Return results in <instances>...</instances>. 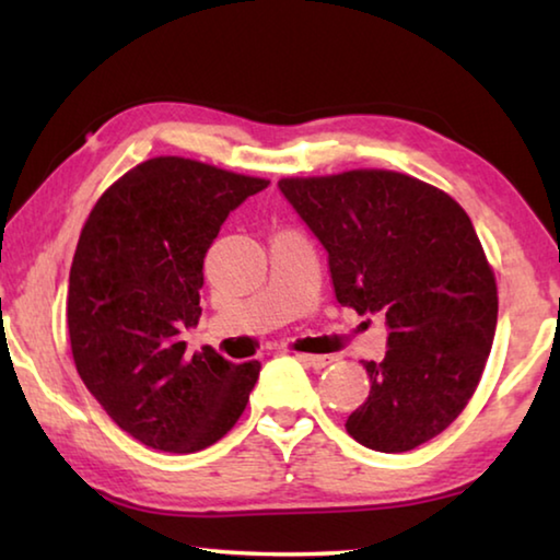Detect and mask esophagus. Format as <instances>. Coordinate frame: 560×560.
<instances>
[{
    "mask_svg": "<svg viewBox=\"0 0 560 560\" xmlns=\"http://www.w3.org/2000/svg\"><path fill=\"white\" fill-rule=\"evenodd\" d=\"M303 365L314 368V371H324V368H328L330 363H334V358L330 355H306V353H299L296 355Z\"/></svg>",
    "mask_w": 560,
    "mask_h": 560,
    "instance_id": "34e87169",
    "label": "esophagus"
}]
</instances>
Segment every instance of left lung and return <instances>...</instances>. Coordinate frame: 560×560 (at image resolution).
Wrapping results in <instances>:
<instances>
[{"instance_id": "obj_1", "label": "left lung", "mask_w": 560, "mask_h": 560, "mask_svg": "<svg viewBox=\"0 0 560 560\" xmlns=\"http://www.w3.org/2000/svg\"><path fill=\"white\" fill-rule=\"evenodd\" d=\"M279 189L326 249L340 306L387 326L383 363L363 360L371 395L348 434L387 454L438 438L477 390L497 330V281L467 212L390 170L287 177Z\"/></svg>"}]
</instances>
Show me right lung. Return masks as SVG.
<instances>
[{
	"mask_svg": "<svg viewBox=\"0 0 560 560\" xmlns=\"http://www.w3.org/2000/svg\"><path fill=\"white\" fill-rule=\"evenodd\" d=\"M185 158H153L93 207L69 277L75 371L113 422L145 447L189 454L222 440L257 385V360L236 365L183 334L202 316L205 254L230 212L267 189Z\"/></svg>",
	"mask_w": 560,
	"mask_h": 560,
	"instance_id": "add662e5",
	"label": "right lung"
}]
</instances>
